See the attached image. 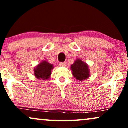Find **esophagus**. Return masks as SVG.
Listing matches in <instances>:
<instances>
[{"mask_svg":"<svg viewBox=\"0 0 128 128\" xmlns=\"http://www.w3.org/2000/svg\"><path fill=\"white\" fill-rule=\"evenodd\" d=\"M59 66L60 67H65L66 66V62H60L59 64Z\"/></svg>","mask_w":128,"mask_h":128,"instance_id":"1","label":"esophagus"}]
</instances>
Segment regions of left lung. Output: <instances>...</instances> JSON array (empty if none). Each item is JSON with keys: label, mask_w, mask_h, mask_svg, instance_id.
I'll list each match as a JSON object with an SVG mask.
<instances>
[{"label": "left lung", "mask_w": 128, "mask_h": 128, "mask_svg": "<svg viewBox=\"0 0 128 128\" xmlns=\"http://www.w3.org/2000/svg\"><path fill=\"white\" fill-rule=\"evenodd\" d=\"M73 74L76 79L79 80H86L89 77L88 66L82 60H78L71 66Z\"/></svg>", "instance_id": "obj_1"}]
</instances>
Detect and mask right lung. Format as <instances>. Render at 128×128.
Returning a JSON list of instances; mask_svg holds the SVG:
<instances>
[{"label":"right lung","instance_id":"add662e5","mask_svg":"<svg viewBox=\"0 0 128 128\" xmlns=\"http://www.w3.org/2000/svg\"><path fill=\"white\" fill-rule=\"evenodd\" d=\"M53 65L49 64L47 61L41 62L35 69V75L38 79H47L51 74V70H52Z\"/></svg>","mask_w":128,"mask_h":128}]
</instances>
